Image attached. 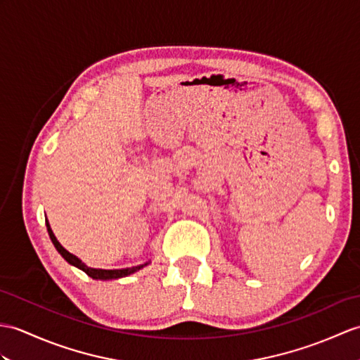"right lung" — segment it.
Returning <instances> with one entry per match:
<instances>
[{"instance_id": "1", "label": "right lung", "mask_w": 360, "mask_h": 360, "mask_svg": "<svg viewBox=\"0 0 360 360\" xmlns=\"http://www.w3.org/2000/svg\"><path fill=\"white\" fill-rule=\"evenodd\" d=\"M46 225H47L49 236H50V239H52V242H53L55 248L58 250V253H60V255H61V256L65 259V261L69 262L70 265L77 266V269L82 270V271H84L87 276H90L91 279H96V281H110V279H120V278H125V276H130V274H133V273H136V271H139L141 269H144L146 265H148V264H150V261H148V262H144V264L136 265V266H130V269H120V270H103V269H91V266H87L84 262H82L78 256H75V255H72L70 252H67V250H65V248H64V247L60 244V242H58L56 236L53 235L52 229H50V224H49V221H47V219H46Z\"/></svg>"}]
</instances>
